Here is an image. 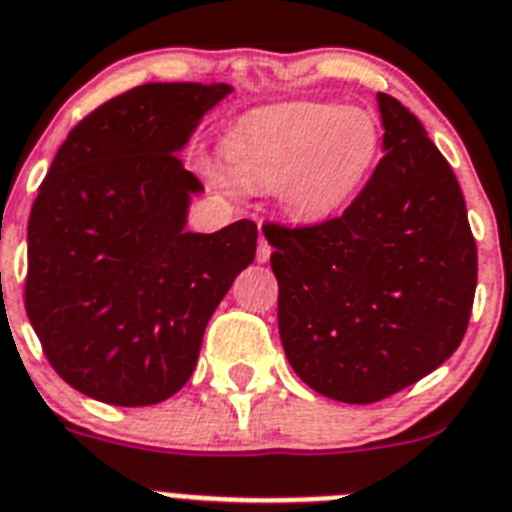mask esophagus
<instances>
[{"mask_svg": "<svg viewBox=\"0 0 512 512\" xmlns=\"http://www.w3.org/2000/svg\"><path fill=\"white\" fill-rule=\"evenodd\" d=\"M270 252H273V249H270V244L265 242V236H260V242H257V252H255L257 263H265V260H270Z\"/></svg>", "mask_w": 512, "mask_h": 512, "instance_id": "34e87169", "label": "esophagus"}]
</instances>
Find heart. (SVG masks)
<instances>
[{
    "mask_svg": "<svg viewBox=\"0 0 512 512\" xmlns=\"http://www.w3.org/2000/svg\"><path fill=\"white\" fill-rule=\"evenodd\" d=\"M377 148L380 130L369 111L299 101L244 119L229 140V161L252 187L278 184L291 216L322 218L362 187Z\"/></svg>",
    "mask_w": 512,
    "mask_h": 512,
    "instance_id": "b5f03b06",
    "label": "heart"
}]
</instances>
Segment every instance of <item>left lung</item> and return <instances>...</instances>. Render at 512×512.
<instances>
[{
  "label": "left lung",
  "instance_id": "left-lung-1",
  "mask_svg": "<svg viewBox=\"0 0 512 512\" xmlns=\"http://www.w3.org/2000/svg\"><path fill=\"white\" fill-rule=\"evenodd\" d=\"M385 156L341 216L265 221L278 330L294 372L343 403H375L440 367L466 336L476 239L461 184L422 122L377 93Z\"/></svg>",
  "mask_w": 512,
  "mask_h": 512
}]
</instances>
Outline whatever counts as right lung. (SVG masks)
Returning a JSON list of instances; mask_svg holds the SVG:
<instances>
[{
  "mask_svg": "<svg viewBox=\"0 0 512 512\" xmlns=\"http://www.w3.org/2000/svg\"><path fill=\"white\" fill-rule=\"evenodd\" d=\"M229 85L148 83L75 124L28 221L25 312L59 377L111 406L182 388L205 325L255 260L257 226L184 231L203 190L176 150Z\"/></svg>",
  "mask_w": 512,
  "mask_h": 512,
  "instance_id": "obj_1",
  "label": "right lung"
}]
</instances>
